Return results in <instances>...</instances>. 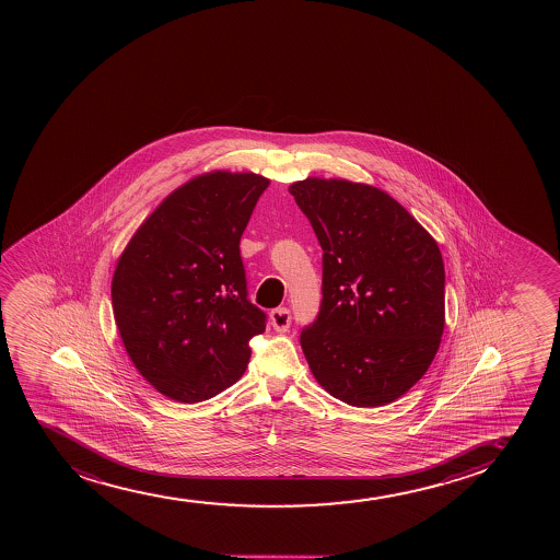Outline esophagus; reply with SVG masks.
Wrapping results in <instances>:
<instances>
[{"label": "esophagus", "mask_w": 560, "mask_h": 560, "mask_svg": "<svg viewBox=\"0 0 560 560\" xmlns=\"http://www.w3.org/2000/svg\"><path fill=\"white\" fill-rule=\"evenodd\" d=\"M270 325L277 332H288L291 325V312L288 308H277L270 312Z\"/></svg>", "instance_id": "obj_1"}]
</instances>
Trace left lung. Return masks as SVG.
Returning <instances> with one entry per match:
<instances>
[{
  "mask_svg": "<svg viewBox=\"0 0 560 560\" xmlns=\"http://www.w3.org/2000/svg\"><path fill=\"white\" fill-rule=\"evenodd\" d=\"M290 192L323 248L322 306L301 332L310 370L348 406H386L438 354L444 328L438 243L380 188L308 177Z\"/></svg>",
  "mask_w": 560,
  "mask_h": 560,
  "instance_id": "obj_1",
  "label": "left lung"
}]
</instances>
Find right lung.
<instances>
[{"label":"right lung","mask_w":560,"mask_h":560,"mask_svg":"<svg viewBox=\"0 0 560 560\" xmlns=\"http://www.w3.org/2000/svg\"><path fill=\"white\" fill-rule=\"evenodd\" d=\"M269 179L211 172L185 183L130 238L112 278L122 346L167 398L198 404L232 386L267 315L248 301L238 243Z\"/></svg>","instance_id":"right-lung-1"}]
</instances>
